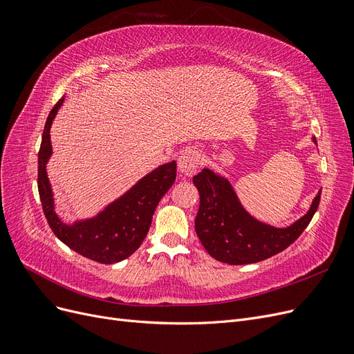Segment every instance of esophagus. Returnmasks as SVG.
<instances>
[{"label":"esophagus","mask_w":354,"mask_h":354,"mask_svg":"<svg viewBox=\"0 0 354 354\" xmlns=\"http://www.w3.org/2000/svg\"><path fill=\"white\" fill-rule=\"evenodd\" d=\"M201 153L196 151L195 147H187L183 152L180 153L177 160V169L181 176H192L196 173L199 167Z\"/></svg>","instance_id":"34e87169"}]
</instances>
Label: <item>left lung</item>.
Returning a JSON list of instances; mask_svg holds the SVG:
<instances>
[{"mask_svg": "<svg viewBox=\"0 0 354 354\" xmlns=\"http://www.w3.org/2000/svg\"><path fill=\"white\" fill-rule=\"evenodd\" d=\"M312 142L317 146L316 138ZM199 190L195 230L203 248L217 261L227 264L259 263L288 248L308 226L320 201V190L308 211L286 227L260 221L245 209L227 177L203 168L194 177Z\"/></svg>", "mask_w": 354, "mask_h": 354, "instance_id": "left-lung-1", "label": "left lung"}]
</instances>
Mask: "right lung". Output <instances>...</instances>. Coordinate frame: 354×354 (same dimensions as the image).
<instances>
[{"label": "right lung", "mask_w": 354, "mask_h": 354, "mask_svg": "<svg viewBox=\"0 0 354 354\" xmlns=\"http://www.w3.org/2000/svg\"><path fill=\"white\" fill-rule=\"evenodd\" d=\"M63 102L65 95L47 118L38 152V192L42 209L53 233L71 250L102 264L120 263L134 254L145 241L156 205L176 181V160L152 169L95 216L72 223L63 221L56 212L55 194L47 174V164L53 155L50 128Z\"/></svg>", "instance_id": "obj_1"}]
</instances>
